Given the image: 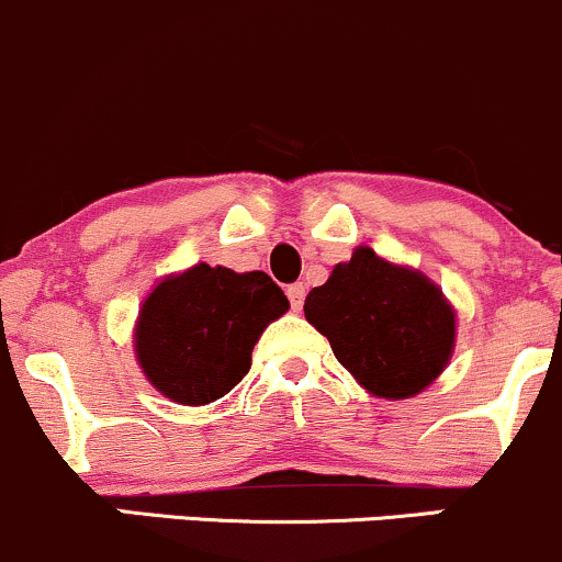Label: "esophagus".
Masks as SVG:
<instances>
[{
    "mask_svg": "<svg viewBox=\"0 0 562 562\" xmlns=\"http://www.w3.org/2000/svg\"><path fill=\"white\" fill-rule=\"evenodd\" d=\"M288 299H291L293 312H301V306H304V299H306L304 282H293V285H288Z\"/></svg>",
    "mask_w": 562,
    "mask_h": 562,
    "instance_id": "esophagus-1",
    "label": "esophagus"
}]
</instances>
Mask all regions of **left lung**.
<instances>
[{"label": "left lung", "mask_w": 562, "mask_h": 562, "mask_svg": "<svg viewBox=\"0 0 562 562\" xmlns=\"http://www.w3.org/2000/svg\"><path fill=\"white\" fill-rule=\"evenodd\" d=\"M306 319L333 355L375 397L405 400L446 371L456 347V312L422 271L357 248L312 288Z\"/></svg>", "instance_id": "8db88e82"}]
</instances>
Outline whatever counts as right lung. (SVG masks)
Segmentation results:
<instances>
[{
	"label": "right lung",
	"instance_id": "1",
	"mask_svg": "<svg viewBox=\"0 0 562 562\" xmlns=\"http://www.w3.org/2000/svg\"><path fill=\"white\" fill-rule=\"evenodd\" d=\"M291 304L263 271L196 263L159 282L135 323V357L157 392L178 405H207L250 371L269 323Z\"/></svg>",
	"mask_w": 562,
	"mask_h": 562
}]
</instances>
